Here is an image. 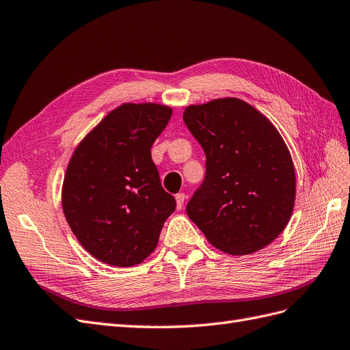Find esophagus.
<instances>
[{
	"mask_svg": "<svg viewBox=\"0 0 350 350\" xmlns=\"http://www.w3.org/2000/svg\"><path fill=\"white\" fill-rule=\"evenodd\" d=\"M185 200H187V196H185L184 193H179V194H176V196H175L176 208H178V210H181V208H183V206H184V203H185Z\"/></svg>",
	"mask_w": 350,
	"mask_h": 350,
	"instance_id": "esophagus-1",
	"label": "esophagus"
}]
</instances>
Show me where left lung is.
<instances>
[{
  "label": "left lung",
  "instance_id": "1",
  "mask_svg": "<svg viewBox=\"0 0 350 350\" xmlns=\"http://www.w3.org/2000/svg\"><path fill=\"white\" fill-rule=\"evenodd\" d=\"M183 118L207 159L188 217L211 245L232 256L267 247L288 226L295 206V166L283 137L238 98L188 105Z\"/></svg>",
  "mask_w": 350,
  "mask_h": 350
}]
</instances>
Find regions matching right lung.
Instances as JSON below:
<instances>
[{"label":"right lung","mask_w":350,"mask_h":350,"mask_svg":"<svg viewBox=\"0 0 350 350\" xmlns=\"http://www.w3.org/2000/svg\"><path fill=\"white\" fill-rule=\"evenodd\" d=\"M172 108L125 102L84 135L72 152L61 203L72 234L94 258L116 267L154 251L175 198L161 185L150 149Z\"/></svg>","instance_id":"obj_1"}]
</instances>
